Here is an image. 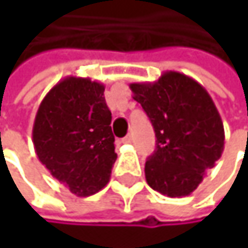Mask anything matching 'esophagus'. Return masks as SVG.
<instances>
[{
    "instance_id": "1",
    "label": "esophagus",
    "mask_w": 248,
    "mask_h": 248,
    "mask_svg": "<svg viewBox=\"0 0 248 248\" xmlns=\"http://www.w3.org/2000/svg\"><path fill=\"white\" fill-rule=\"evenodd\" d=\"M133 142V135H127L126 138H124V143H132Z\"/></svg>"
}]
</instances>
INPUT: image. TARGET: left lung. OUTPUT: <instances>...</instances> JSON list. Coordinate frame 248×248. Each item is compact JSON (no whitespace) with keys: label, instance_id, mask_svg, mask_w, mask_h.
I'll use <instances>...</instances> for the list:
<instances>
[{"label":"left lung","instance_id":"8db88e82","mask_svg":"<svg viewBox=\"0 0 248 248\" xmlns=\"http://www.w3.org/2000/svg\"><path fill=\"white\" fill-rule=\"evenodd\" d=\"M129 87L156 136V149L145 164L148 185L171 198L189 195L224 151V124L211 96L178 72Z\"/></svg>","mask_w":248,"mask_h":248}]
</instances>
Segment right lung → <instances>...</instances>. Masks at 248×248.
Masks as SVG:
<instances>
[{
  "instance_id": "1",
  "label": "right lung",
  "mask_w": 248,
  "mask_h": 248,
  "mask_svg": "<svg viewBox=\"0 0 248 248\" xmlns=\"http://www.w3.org/2000/svg\"><path fill=\"white\" fill-rule=\"evenodd\" d=\"M112 113L105 84L69 76L44 96L32 126L38 161L77 197H89L110 179L115 154Z\"/></svg>"
}]
</instances>
